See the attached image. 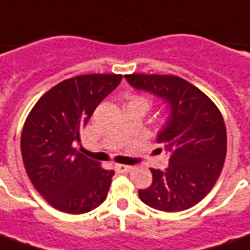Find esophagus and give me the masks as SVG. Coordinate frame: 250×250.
Masks as SVG:
<instances>
[{"label": "esophagus", "mask_w": 250, "mask_h": 250, "mask_svg": "<svg viewBox=\"0 0 250 250\" xmlns=\"http://www.w3.org/2000/svg\"><path fill=\"white\" fill-rule=\"evenodd\" d=\"M130 170H132V166H128V165H115L117 173H128Z\"/></svg>", "instance_id": "esophagus-1"}]
</instances>
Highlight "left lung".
Returning <instances> with one entry per match:
<instances>
[{
  "mask_svg": "<svg viewBox=\"0 0 250 250\" xmlns=\"http://www.w3.org/2000/svg\"><path fill=\"white\" fill-rule=\"evenodd\" d=\"M135 89L162 99L168 117L156 142L168 155V167L151 168L152 184L139 189L144 204L178 212L193 207L211 190L226 158L227 136L223 117L214 102L187 80L168 75H128Z\"/></svg>",
  "mask_w": 250,
  "mask_h": 250,
  "instance_id": "1",
  "label": "left lung"
}]
</instances>
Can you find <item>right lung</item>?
I'll list each match as a JSON object with an SVG mask.
<instances>
[{
  "mask_svg": "<svg viewBox=\"0 0 250 250\" xmlns=\"http://www.w3.org/2000/svg\"><path fill=\"white\" fill-rule=\"evenodd\" d=\"M121 75H82L47 91L31 110L21 133V156L35 189L66 214L101 206L114 175L80 154V132Z\"/></svg>",
  "mask_w": 250,
  "mask_h": 250,
  "instance_id": "right-lung-1",
  "label": "right lung"
}]
</instances>
